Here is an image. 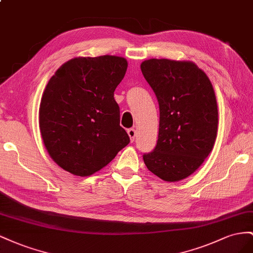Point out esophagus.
<instances>
[{
    "label": "esophagus",
    "instance_id": "esophagus-1",
    "mask_svg": "<svg viewBox=\"0 0 253 253\" xmlns=\"http://www.w3.org/2000/svg\"><path fill=\"white\" fill-rule=\"evenodd\" d=\"M127 132H128L129 138H130V141L133 142L134 138H135V130H134V129L133 128H129L128 130H127Z\"/></svg>",
    "mask_w": 253,
    "mask_h": 253
}]
</instances>
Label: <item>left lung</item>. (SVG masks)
Wrapping results in <instances>:
<instances>
[{"label": "left lung", "instance_id": "left-lung-1", "mask_svg": "<svg viewBox=\"0 0 253 253\" xmlns=\"http://www.w3.org/2000/svg\"><path fill=\"white\" fill-rule=\"evenodd\" d=\"M141 71L160 110L157 145L143 155L144 163L164 181H179L193 174L214 146L218 124L214 89L193 62L149 59Z\"/></svg>", "mask_w": 253, "mask_h": 253}]
</instances>
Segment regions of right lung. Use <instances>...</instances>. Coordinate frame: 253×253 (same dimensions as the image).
<instances>
[{"label":"right lung","instance_id":"add662e5","mask_svg":"<svg viewBox=\"0 0 253 253\" xmlns=\"http://www.w3.org/2000/svg\"><path fill=\"white\" fill-rule=\"evenodd\" d=\"M127 66L117 56L79 57L62 64L46 84L41 135L49 156L71 174L92 175L130 142L114 99Z\"/></svg>","mask_w":253,"mask_h":253}]
</instances>
